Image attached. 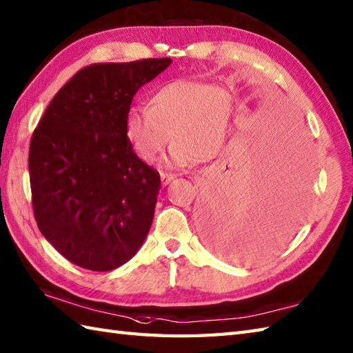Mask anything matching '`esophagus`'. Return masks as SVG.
<instances>
[{"label":"esophagus","instance_id":"obj_1","mask_svg":"<svg viewBox=\"0 0 353 353\" xmlns=\"http://www.w3.org/2000/svg\"><path fill=\"white\" fill-rule=\"evenodd\" d=\"M161 179H162V185H168L171 181H174V176L168 174V172H162Z\"/></svg>","mask_w":353,"mask_h":353}]
</instances>
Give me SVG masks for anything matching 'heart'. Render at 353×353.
Returning <instances> with one entry per match:
<instances>
[{
	"mask_svg": "<svg viewBox=\"0 0 353 353\" xmlns=\"http://www.w3.org/2000/svg\"><path fill=\"white\" fill-rule=\"evenodd\" d=\"M238 103L229 89L197 80H174L150 97L148 108H132L125 133L134 152L153 162L176 142L170 163L188 167L220 156L234 133Z\"/></svg>",
	"mask_w": 353,
	"mask_h": 353,
	"instance_id": "1",
	"label": "heart"
}]
</instances>
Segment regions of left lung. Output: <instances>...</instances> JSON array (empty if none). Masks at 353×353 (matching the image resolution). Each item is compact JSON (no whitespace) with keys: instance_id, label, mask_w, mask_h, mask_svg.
<instances>
[{"instance_id":"left-lung-1","label":"left lung","mask_w":353,"mask_h":353,"mask_svg":"<svg viewBox=\"0 0 353 353\" xmlns=\"http://www.w3.org/2000/svg\"><path fill=\"white\" fill-rule=\"evenodd\" d=\"M264 154H234L208 185L199 209L208 244L226 256L261 261L296 235L308 209L314 163L305 129L283 124Z\"/></svg>"}]
</instances>
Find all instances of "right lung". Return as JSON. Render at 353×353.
Here are the masks:
<instances>
[{
    "label": "right lung",
    "mask_w": 353,
    "mask_h": 353,
    "mask_svg": "<svg viewBox=\"0 0 353 353\" xmlns=\"http://www.w3.org/2000/svg\"><path fill=\"white\" fill-rule=\"evenodd\" d=\"M171 59L94 63L61 88L33 132L30 186L37 228L72 264H125L152 226L161 176L133 152L125 118L138 89Z\"/></svg>",
    "instance_id": "1"
}]
</instances>
